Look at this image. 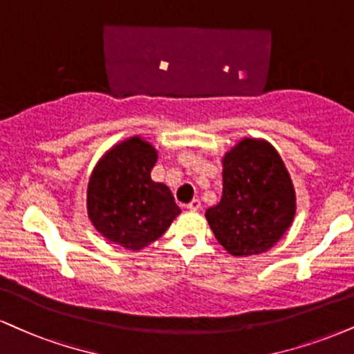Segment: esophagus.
Listing matches in <instances>:
<instances>
[{"instance_id": "1", "label": "esophagus", "mask_w": 354, "mask_h": 354, "mask_svg": "<svg viewBox=\"0 0 354 354\" xmlns=\"http://www.w3.org/2000/svg\"><path fill=\"white\" fill-rule=\"evenodd\" d=\"M186 207H188L189 211H199L201 209V201H199V199H193V201L188 203V206Z\"/></svg>"}]
</instances>
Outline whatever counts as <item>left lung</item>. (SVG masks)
I'll return each mask as SVG.
<instances>
[{"instance_id": "obj_1", "label": "left lung", "mask_w": 354, "mask_h": 354, "mask_svg": "<svg viewBox=\"0 0 354 354\" xmlns=\"http://www.w3.org/2000/svg\"><path fill=\"white\" fill-rule=\"evenodd\" d=\"M223 198L206 211L216 239L229 254L269 250L295 216V191L275 148L244 138L223 160Z\"/></svg>"}]
</instances>
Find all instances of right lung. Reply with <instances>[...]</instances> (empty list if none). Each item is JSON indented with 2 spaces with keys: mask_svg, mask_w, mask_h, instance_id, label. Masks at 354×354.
Returning <instances> with one entry per match:
<instances>
[{
  "mask_svg": "<svg viewBox=\"0 0 354 354\" xmlns=\"http://www.w3.org/2000/svg\"><path fill=\"white\" fill-rule=\"evenodd\" d=\"M156 150L140 136L115 145L93 169L87 188V212L105 239L140 250L169 227L180 214L171 191L150 173Z\"/></svg>",
  "mask_w": 354,
  "mask_h": 354,
  "instance_id": "obj_1",
  "label": "right lung"
}]
</instances>
